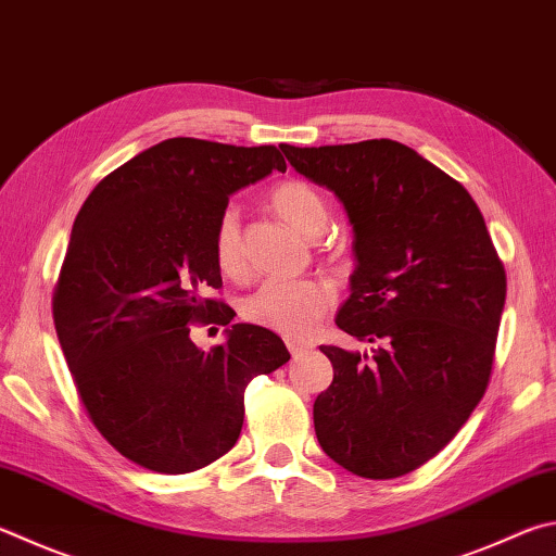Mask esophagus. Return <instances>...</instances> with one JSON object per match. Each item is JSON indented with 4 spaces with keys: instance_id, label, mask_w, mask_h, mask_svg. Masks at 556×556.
I'll return each mask as SVG.
<instances>
[{
    "instance_id": "34e87169",
    "label": "esophagus",
    "mask_w": 556,
    "mask_h": 556,
    "mask_svg": "<svg viewBox=\"0 0 556 556\" xmlns=\"http://www.w3.org/2000/svg\"><path fill=\"white\" fill-rule=\"evenodd\" d=\"M287 348H289L291 355L299 357L301 352L311 350V342H306V340H299V338H287Z\"/></svg>"
}]
</instances>
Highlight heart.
I'll list each match as a JSON object with an SVG mask.
<instances>
[{
  "label": "heart",
  "mask_w": 556,
  "mask_h": 556,
  "mask_svg": "<svg viewBox=\"0 0 556 556\" xmlns=\"http://www.w3.org/2000/svg\"><path fill=\"white\" fill-rule=\"evenodd\" d=\"M269 206L279 218L306 238H318L328 224L326 201L306 181L287 179L271 187ZM214 260L228 277L243 271V236H240V214L236 206H226L218 214L214 228ZM330 287L323 279H267L245 296L243 318L255 326L304 336L330 306Z\"/></svg>",
  "instance_id": "heart-1"
}]
</instances>
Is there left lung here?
Here are the masks:
<instances>
[{
  "label": "left lung",
  "instance_id": "8db88e82",
  "mask_svg": "<svg viewBox=\"0 0 556 556\" xmlns=\"http://www.w3.org/2000/svg\"><path fill=\"white\" fill-rule=\"evenodd\" d=\"M328 187L355 230V271L338 328L371 352L323 345L332 383L313 403L323 452L365 479L418 469L486 393L506 269L477 201L396 140L285 146Z\"/></svg>",
  "mask_w": 556,
  "mask_h": 556
}]
</instances>
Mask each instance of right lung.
Masks as SVG:
<instances>
[{
  "label": "right lung",
  "mask_w": 556,
  "mask_h": 556,
  "mask_svg": "<svg viewBox=\"0 0 556 556\" xmlns=\"http://www.w3.org/2000/svg\"><path fill=\"white\" fill-rule=\"evenodd\" d=\"M271 169L275 146L167 138L106 175L79 208L53 291L70 375L94 428L126 459L197 471L236 445L245 387L289 362L279 336L236 323L199 350L191 323L228 326L214 228L230 194Z\"/></svg>",
  "instance_id": "right-lung-1"
}]
</instances>
